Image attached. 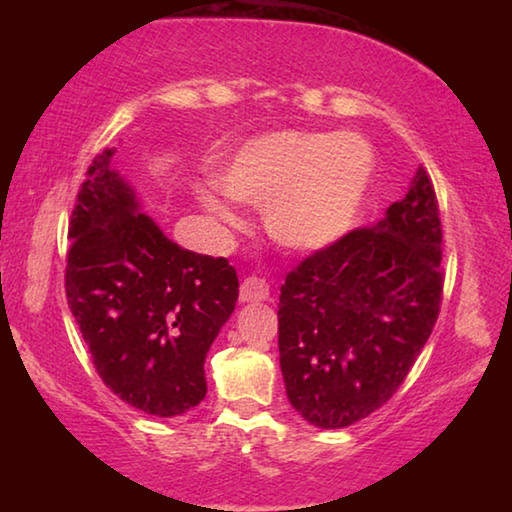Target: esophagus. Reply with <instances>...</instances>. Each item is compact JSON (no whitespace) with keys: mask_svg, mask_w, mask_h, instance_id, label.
<instances>
[{"mask_svg":"<svg viewBox=\"0 0 512 512\" xmlns=\"http://www.w3.org/2000/svg\"><path fill=\"white\" fill-rule=\"evenodd\" d=\"M268 293H271V289H268V284L262 280V277L250 275L244 282H241L239 300L241 302H264V300H268Z\"/></svg>","mask_w":512,"mask_h":512,"instance_id":"1","label":"esophagus"}]
</instances>
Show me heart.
I'll use <instances>...</instances> for the list:
<instances>
[{
	"label": "heart",
	"instance_id": "b5f03b06",
	"mask_svg": "<svg viewBox=\"0 0 512 512\" xmlns=\"http://www.w3.org/2000/svg\"><path fill=\"white\" fill-rule=\"evenodd\" d=\"M375 151L359 133L284 131L246 140L214 171V183L232 201L264 207L268 235L293 253H320L357 228L366 207ZM214 219L237 225L221 196L198 192Z\"/></svg>",
	"mask_w": 512,
	"mask_h": 512
}]
</instances>
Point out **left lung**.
Instances as JSON below:
<instances>
[{
    "mask_svg": "<svg viewBox=\"0 0 512 512\" xmlns=\"http://www.w3.org/2000/svg\"><path fill=\"white\" fill-rule=\"evenodd\" d=\"M440 214L418 167L384 219L350 232L287 275L277 311L280 368L293 409L343 429L391 400L436 325Z\"/></svg>",
    "mask_w": 512,
    "mask_h": 512,
    "instance_id": "obj_1",
    "label": "left lung"
}]
</instances>
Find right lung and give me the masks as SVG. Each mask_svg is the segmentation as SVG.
<instances>
[{
	"label": "right lung",
	"instance_id": "obj_1",
	"mask_svg": "<svg viewBox=\"0 0 512 512\" xmlns=\"http://www.w3.org/2000/svg\"><path fill=\"white\" fill-rule=\"evenodd\" d=\"M92 160L69 223L65 291L94 368L126 404L183 415L207 393L205 357L239 298L225 257L173 244L133 185Z\"/></svg>",
	"mask_w": 512,
	"mask_h": 512
}]
</instances>
